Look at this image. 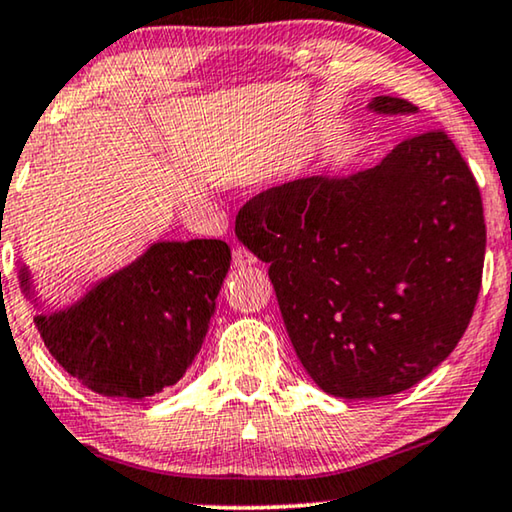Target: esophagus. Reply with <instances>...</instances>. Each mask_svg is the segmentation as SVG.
I'll list each match as a JSON object with an SVG mask.
<instances>
[{
	"label": "esophagus",
	"mask_w": 512,
	"mask_h": 512,
	"mask_svg": "<svg viewBox=\"0 0 512 512\" xmlns=\"http://www.w3.org/2000/svg\"><path fill=\"white\" fill-rule=\"evenodd\" d=\"M256 263V256L251 254L249 249H244V247H237L235 249V254H233V265L237 270H244V268H251V265Z\"/></svg>",
	"instance_id": "1"
}]
</instances>
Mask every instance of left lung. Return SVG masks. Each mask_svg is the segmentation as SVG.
Here are the masks:
<instances>
[{
	"instance_id": "1",
	"label": "left lung",
	"mask_w": 512,
	"mask_h": 512,
	"mask_svg": "<svg viewBox=\"0 0 512 512\" xmlns=\"http://www.w3.org/2000/svg\"><path fill=\"white\" fill-rule=\"evenodd\" d=\"M368 111L417 114L380 95ZM235 235L270 263L286 333L335 398L401 394L440 366L480 293L485 216L445 132L405 139L347 179H298L240 209Z\"/></svg>"
}]
</instances>
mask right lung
Listing matches in <instances>:
<instances>
[{"label":"right lung","mask_w":512,"mask_h":512,"mask_svg":"<svg viewBox=\"0 0 512 512\" xmlns=\"http://www.w3.org/2000/svg\"><path fill=\"white\" fill-rule=\"evenodd\" d=\"M228 268L223 240H158L60 310H41L27 265L18 282L41 340L69 375L100 396L146 398L191 368Z\"/></svg>","instance_id":"right-lung-1"}]
</instances>
